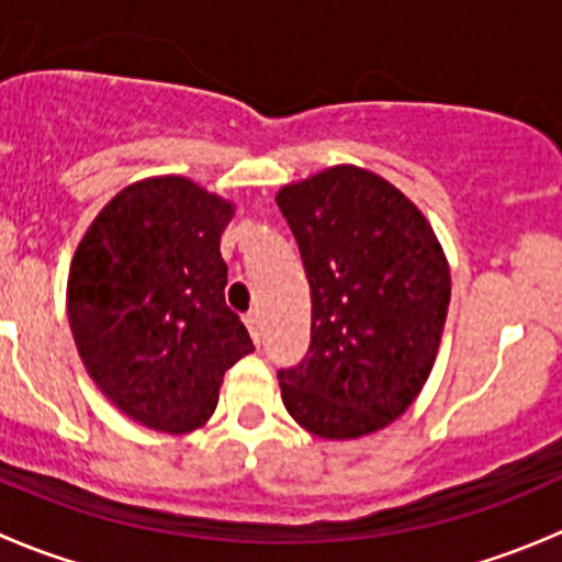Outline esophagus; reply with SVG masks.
<instances>
[{"label": "esophagus", "mask_w": 562, "mask_h": 562, "mask_svg": "<svg viewBox=\"0 0 562 562\" xmlns=\"http://www.w3.org/2000/svg\"><path fill=\"white\" fill-rule=\"evenodd\" d=\"M245 323H247V328H249V334H252L255 342H260V315H258V310L247 313L245 315Z\"/></svg>", "instance_id": "obj_1"}]
</instances>
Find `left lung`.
I'll list each match as a JSON object with an SVG mask.
<instances>
[{"label": "left lung", "instance_id": "obj_1", "mask_svg": "<svg viewBox=\"0 0 562 562\" xmlns=\"http://www.w3.org/2000/svg\"><path fill=\"white\" fill-rule=\"evenodd\" d=\"M277 206L313 296L307 356L277 372L288 413L326 440L389 427L427 383L449 313L451 271L432 225L356 166L285 184Z\"/></svg>", "mask_w": 562, "mask_h": 562}]
</instances>
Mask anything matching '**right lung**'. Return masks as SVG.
Returning <instances> with one entry per match:
<instances>
[{
	"instance_id": "obj_1",
	"label": "right lung",
	"mask_w": 562,
	"mask_h": 562,
	"mask_svg": "<svg viewBox=\"0 0 562 562\" xmlns=\"http://www.w3.org/2000/svg\"><path fill=\"white\" fill-rule=\"evenodd\" d=\"M234 203L184 176H155L105 203L76 249L67 317L89 378L160 432H192L217 407L225 370L252 353L225 304L220 236Z\"/></svg>"
}]
</instances>
